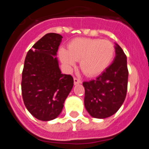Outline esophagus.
Returning a JSON list of instances; mask_svg holds the SVG:
<instances>
[{"mask_svg": "<svg viewBox=\"0 0 149 149\" xmlns=\"http://www.w3.org/2000/svg\"><path fill=\"white\" fill-rule=\"evenodd\" d=\"M81 81L79 78H77V77H74V84H75V85L76 84H81Z\"/></svg>", "mask_w": 149, "mask_h": 149, "instance_id": "obj_1", "label": "esophagus"}]
</instances>
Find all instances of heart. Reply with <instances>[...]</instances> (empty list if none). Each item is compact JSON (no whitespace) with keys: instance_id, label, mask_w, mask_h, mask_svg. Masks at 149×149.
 Listing matches in <instances>:
<instances>
[{"instance_id":"b5f03b06","label":"heart","mask_w":149,"mask_h":149,"mask_svg":"<svg viewBox=\"0 0 149 149\" xmlns=\"http://www.w3.org/2000/svg\"><path fill=\"white\" fill-rule=\"evenodd\" d=\"M68 49L61 48L59 54L68 68L80 61L81 71L88 77H95L104 72L113 58L115 48L110 41L100 39L77 38L69 43Z\"/></svg>"}]
</instances>
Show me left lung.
<instances>
[{
	"instance_id": "left-lung-1",
	"label": "left lung",
	"mask_w": 149,
	"mask_h": 149,
	"mask_svg": "<svg viewBox=\"0 0 149 149\" xmlns=\"http://www.w3.org/2000/svg\"><path fill=\"white\" fill-rule=\"evenodd\" d=\"M115 52L113 62L104 72L95 80L83 83L85 107L91 116L97 119H105L115 114L127 94V56L116 43Z\"/></svg>"
}]
</instances>
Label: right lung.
Returning <instances> with one entry per match:
<instances>
[{"mask_svg":"<svg viewBox=\"0 0 149 149\" xmlns=\"http://www.w3.org/2000/svg\"><path fill=\"white\" fill-rule=\"evenodd\" d=\"M61 35L47 33L28 51L22 80L24 103L30 113L41 121L56 119L74 85L70 74H63L56 57Z\"/></svg>","mask_w":149,"mask_h":149,"instance_id":"right-lung-1","label":"right lung"}]
</instances>
